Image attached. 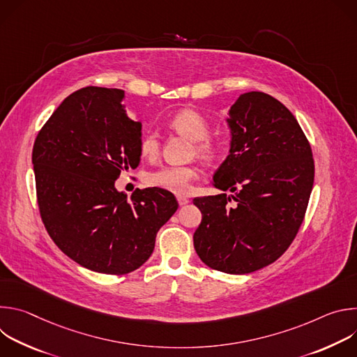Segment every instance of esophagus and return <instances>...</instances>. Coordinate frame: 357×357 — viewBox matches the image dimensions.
Masks as SVG:
<instances>
[{
  "label": "esophagus",
  "mask_w": 357,
  "mask_h": 357,
  "mask_svg": "<svg viewBox=\"0 0 357 357\" xmlns=\"http://www.w3.org/2000/svg\"><path fill=\"white\" fill-rule=\"evenodd\" d=\"M178 203H179V206H185L189 203V199L185 196H178Z\"/></svg>",
  "instance_id": "34e87169"
}]
</instances>
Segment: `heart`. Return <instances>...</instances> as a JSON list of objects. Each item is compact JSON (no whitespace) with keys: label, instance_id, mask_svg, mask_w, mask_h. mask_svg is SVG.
Returning a JSON list of instances; mask_svg holds the SVG:
<instances>
[{"label":"heart","instance_id":"obj_1","mask_svg":"<svg viewBox=\"0 0 357 357\" xmlns=\"http://www.w3.org/2000/svg\"><path fill=\"white\" fill-rule=\"evenodd\" d=\"M168 126L178 134L195 142V152L199 158L205 161H212L220 154L222 144L209 137V121L199 112L193 109H182L168 120ZM138 146L142 157L148 160L157 158L161 148L158 134L145 132L141 137ZM197 176L199 171L195 167L169 165L149 172L145 181L148 185L154 188H160L175 195H183L189 190L190 183Z\"/></svg>","mask_w":357,"mask_h":357}]
</instances>
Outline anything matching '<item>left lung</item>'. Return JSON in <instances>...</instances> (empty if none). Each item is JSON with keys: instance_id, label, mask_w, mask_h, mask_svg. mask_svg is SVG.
<instances>
[{"instance_id": "8db88e82", "label": "left lung", "mask_w": 357, "mask_h": 357, "mask_svg": "<svg viewBox=\"0 0 357 357\" xmlns=\"http://www.w3.org/2000/svg\"><path fill=\"white\" fill-rule=\"evenodd\" d=\"M226 121L229 155L213 175L223 193L193 199L202 212L193 245L211 268L248 274L280 259L295 238L315 167L296 119L273 96L240 94Z\"/></svg>"}]
</instances>
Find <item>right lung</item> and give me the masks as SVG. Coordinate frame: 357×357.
Masks as SVG:
<instances>
[{
    "label": "right lung",
    "instance_id": "1",
    "mask_svg": "<svg viewBox=\"0 0 357 357\" xmlns=\"http://www.w3.org/2000/svg\"><path fill=\"white\" fill-rule=\"evenodd\" d=\"M124 90L83 87L39 131L32 151L38 206L55 244L82 267L128 274L154 251L158 230L178 209L160 188L116 189L139 164L142 124L127 116Z\"/></svg>",
    "mask_w": 357,
    "mask_h": 357
}]
</instances>
